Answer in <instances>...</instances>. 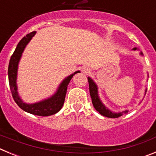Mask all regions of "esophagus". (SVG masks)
<instances>
[{
  "mask_svg": "<svg viewBox=\"0 0 156 156\" xmlns=\"http://www.w3.org/2000/svg\"><path fill=\"white\" fill-rule=\"evenodd\" d=\"M81 71H82L83 73L84 74H88L90 73V69L88 68V67H87V66H83L82 68V69H81Z\"/></svg>",
  "mask_w": 156,
  "mask_h": 156,
  "instance_id": "obj_1",
  "label": "esophagus"
}]
</instances>
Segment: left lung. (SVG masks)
Wrapping results in <instances>:
<instances>
[{"mask_svg":"<svg viewBox=\"0 0 156 156\" xmlns=\"http://www.w3.org/2000/svg\"><path fill=\"white\" fill-rule=\"evenodd\" d=\"M137 50H138L137 48H133V51ZM140 55L141 56H143L142 52L140 51ZM87 79L88 83H89V90H90V97H91L92 104H93L95 109L97 110L101 115L108 117V118H118V117L121 116L123 114L127 113L128 110H125L123 112H112L109 108H107L100 99V97H99L98 95V88L97 84L95 83L94 81L90 77H87ZM146 91H147V89H145V94Z\"/></svg>","mask_w":156,"mask_h":156,"instance_id":"left-lung-1","label":"left lung"}]
</instances>
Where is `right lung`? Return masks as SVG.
I'll return each instance as SVG.
<instances>
[{
    "instance_id": "1",
    "label": "right lung",
    "mask_w": 156,
    "mask_h": 156,
    "mask_svg": "<svg viewBox=\"0 0 156 156\" xmlns=\"http://www.w3.org/2000/svg\"><path fill=\"white\" fill-rule=\"evenodd\" d=\"M37 32L34 31L27 34L24 37L21 41H19L16 47V50L12 55L8 65V81H9V86H10L11 91L12 94V97L16 102V104L25 112H29L30 114L40 116H48L57 113L58 112L61 110L64 105L65 98H66V91H67V87L69 83L70 80L75 74L80 73V71H76L73 74H70L67 77H66L62 83L59 84L58 87L56 90L55 93L51 95V97L41 100L38 102L28 103L24 102L20 98L18 92L17 86V76H18V68H19V63L20 62L23 53L25 48L28 44L33 37H34Z\"/></svg>"
}]
</instances>
